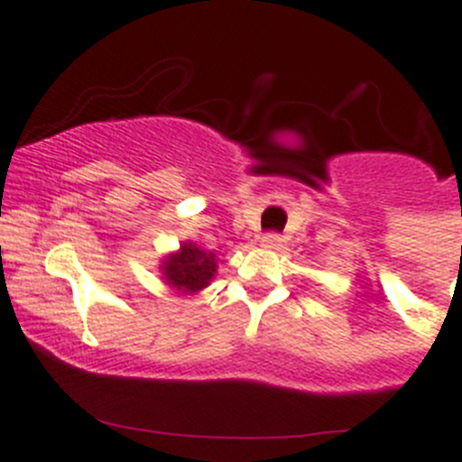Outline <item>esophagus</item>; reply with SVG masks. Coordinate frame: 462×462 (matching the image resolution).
<instances>
[{"mask_svg":"<svg viewBox=\"0 0 462 462\" xmlns=\"http://www.w3.org/2000/svg\"><path fill=\"white\" fill-rule=\"evenodd\" d=\"M262 248H269V251H278L280 245H282V236L275 235V232H266L264 236H262Z\"/></svg>","mask_w":462,"mask_h":462,"instance_id":"34e87169","label":"esophagus"}]
</instances>
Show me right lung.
Returning a JSON list of instances; mask_svg holds the SVG:
<instances>
[{
  "instance_id": "add662e5",
  "label": "right lung",
  "mask_w": 462,
  "mask_h": 462,
  "mask_svg": "<svg viewBox=\"0 0 462 462\" xmlns=\"http://www.w3.org/2000/svg\"><path fill=\"white\" fill-rule=\"evenodd\" d=\"M217 255L200 248L193 241H182L178 251L163 255L162 264H159L163 284L187 296H193L209 287L214 275H217Z\"/></svg>"
}]
</instances>
